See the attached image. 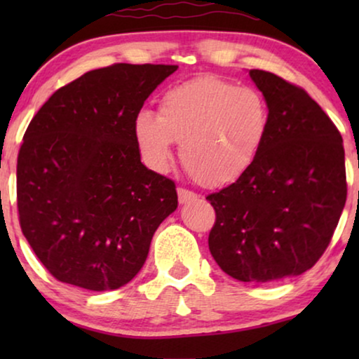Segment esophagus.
<instances>
[{
  "label": "esophagus",
  "mask_w": 359,
  "mask_h": 359,
  "mask_svg": "<svg viewBox=\"0 0 359 359\" xmlns=\"http://www.w3.org/2000/svg\"><path fill=\"white\" fill-rule=\"evenodd\" d=\"M198 198H199V196L196 194V193H193V191H188V189H183V188L178 189V201H180V204L193 203V201H196Z\"/></svg>",
  "instance_id": "34e87169"
}]
</instances>
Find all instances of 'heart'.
Instances as JSON below:
<instances>
[{
	"mask_svg": "<svg viewBox=\"0 0 359 359\" xmlns=\"http://www.w3.org/2000/svg\"><path fill=\"white\" fill-rule=\"evenodd\" d=\"M271 114L262 93L215 76L170 88L158 114L140 111L134 135L151 170L166 171L173 142L188 173L205 188H224L252 168L266 140Z\"/></svg>",
	"mask_w": 359,
	"mask_h": 359,
	"instance_id": "1",
	"label": "heart"
}]
</instances>
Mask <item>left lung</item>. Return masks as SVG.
<instances>
[{"mask_svg": "<svg viewBox=\"0 0 359 359\" xmlns=\"http://www.w3.org/2000/svg\"><path fill=\"white\" fill-rule=\"evenodd\" d=\"M271 124L252 168L208 199L209 250L224 273L269 283L311 269L330 243L346 203L343 139L302 88L250 70Z\"/></svg>", "mask_w": 359, "mask_h": 359, "instance_id": "obj_1", "label": "left lung"}]
</instances>
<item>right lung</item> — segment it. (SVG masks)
<instances>
[{
  "mask_svg": "<svg viewBox=\"0 0 359 359\" xmlns=\"http://www.w3.org/2000/svg\"><path fill=\"white\" fill-rule=\"evenodd\" d=\"M178 65L88 72L48 97L18 156L19 222L58 281L119 289L144 266L158 225L178 208L175 183L147 168L134 121Z\"/></svg>",
  "mask_w": 359,
  "mask_h": 359,
  "instance_id": "obj_1",
  "label": "right lung"
}]
</instances>
